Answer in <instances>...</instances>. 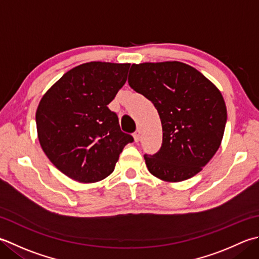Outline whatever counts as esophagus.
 I'll list each match as a JSON object with an SVG mask.
<instances>
[{
    "label": "esophagus",
    "instance_id": "esophagus-1",
    "mask_svg": "<svg viewBox=\"0 0 259 259\" xmlns=\"http://www.w3.org/2000/svg\"><path fill=\"white\" fill-rule=\"evenodd\" d=\"M134 138H135V141L136 143H138V141L140 140V130H136L135 134H134Z\"/></svg>",
    "mask_w": 259,
    "mask_h": 259
}]
</instances>
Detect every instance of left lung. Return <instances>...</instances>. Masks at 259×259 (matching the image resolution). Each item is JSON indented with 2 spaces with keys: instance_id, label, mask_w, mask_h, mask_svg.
Segmentation results:
<instances>
[{
  "instance_id": "8db88e82",
  "label": "left lung",
  "mask_w": 259,
  "mask_h": 259,
  "mask_svg": "<svg viewBox=\"0 0 259 259\" xmlns=\"http://www.w3.org/2000/svg\"><path fill=\"white\" fill-rule=\"evenodd\" d=\"M128 83L153 102L163 126L160 149L144 155L150 173L181 182L201 171L225 133L227 109L220 91L199 70L180 62L134 64Z\"/></svg>"
}]
</instances>
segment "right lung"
I'll use <instances>...</instances> for the list:
<instances>
[{"label": "right lung", "mask_w": 259, "mask_h": 259, "mask_svg": "<svg viewBox=\"0 0 259 259\" xmlns=\"http://www.w3.org/2000/svg\"><path fill=\"white\" fill-rule=\"evenodd\" d=\"M130 64L91 62L64 74L35 113L38 138L49 160L80 183L105 179L134 137L120 129L108 108L128 76Z\"/></svg>", "instance_id": "obj_1"}]
</instances>
